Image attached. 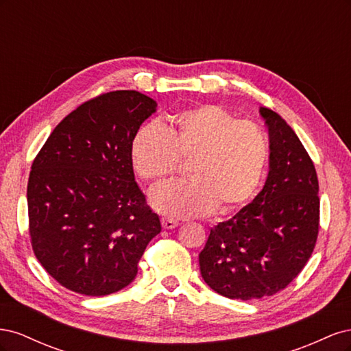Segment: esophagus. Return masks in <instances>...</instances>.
<instances>
[{"mask_svg": "<svg viewBox=\"0 0 351 351\" xmlns=\"http://www.w3.org/2000/svg\"><path fill=\"white\" fill-rule=\"evenodd\" d=\"M161 222H162V227L165 230H173V228H176L178 226V221H176L173 218H162Z\"/></svg>", "mask_w": 351, "mask_h": 351, "instance_id": "1", "label": "esophagus"}]
</instances>
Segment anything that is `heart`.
Wrapping results in <instances>:
<instances>
[{"label":"heart","mask_w":351,"mask_h":351,"mask_svg":"<svg viewBox=\"0 0 351 351\" xmlns=\"http://www.w3.org/2000/svg\"><path fill=\"white\" fill-rule=\"evenodd\" d=\"M269 158L268 137L250 120L215 104L184 110L169 119L168 130L156 123L141 127L132 142L134 171L152 186L164 183L189 161L186 182L165 184L152 193L162 214L204 217L217 208L230 214L256 193Z\"/></svg>","instance_id":"b5f03b06"}]
</instances>
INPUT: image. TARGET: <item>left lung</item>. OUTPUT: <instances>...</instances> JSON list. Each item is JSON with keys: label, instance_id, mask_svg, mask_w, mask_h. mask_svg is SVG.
<instances>
[{"label": "left lung", "instance_id": "8db88e82", "mask_svg": "<svg viewBox=\"0 0 351 351\" xmlns=\"http://www.w3.org/2000/svg\"><path fill=\"white\" fill-rule=\"evenodd\" d=\"M269 132V173L261 193L210 228L199 253L202 278L228 299L253 300L284 290L312 256L319 232V183L294 130L261 108Z\"/></svg>", "mask_w": 351, "mask_h": 351}]
</instances>
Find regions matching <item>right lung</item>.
<instances>
[{"instance_id": "obj_1", "label": "right lung", "mask_w": 351, "mask_h": 351, "mask_svg": "<svg viewBox=\"0 0 351 351\" xmlns=\"http://www.w3.org/2000/svg\"><path fill=\"white\" fill-rule=\"evenodd\" d=\"M156 102L136 90L89 99L62 120L27 183L32 249L66 289L107 295L129 285L161 221L134 182L132 142Z\"/></svg>"}]
</instances>
